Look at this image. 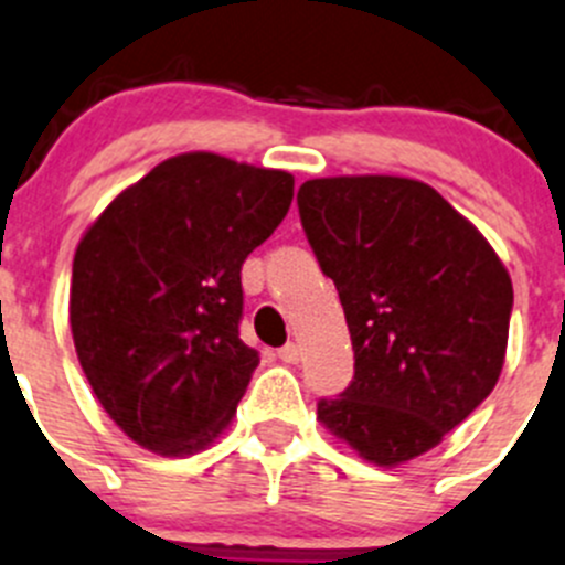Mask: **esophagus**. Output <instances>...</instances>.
I'll list each match as a JSON object with an SVG mask.
<instances>
[{
	"mask_svg": "<svg viewBox=\"0 0 565 565\" xmlns=\"http://www.w3.org/2000/svg\"><path fill=\"white\" fill-rule=\"evenodd\" d=\"M278 360L287 362V365H295L300 360V345L298 342H287L284 348H278Z\"/></svg>",
	"mask_w": 565,
	"mask_h": 565,
	"instance_id": "esophagus-1",
	"label": "esophagus"
}]
</instances>
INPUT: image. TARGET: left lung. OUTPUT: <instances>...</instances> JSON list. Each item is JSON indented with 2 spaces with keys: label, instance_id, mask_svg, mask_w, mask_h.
Here are the masks:
<instances>
[{
  "label": "left lung",
  "instance_id": "left-lung-1",
  "mask_svg": "<svg viewBox=\"0 0 565 565\" xmlns=\"http://www.w3.org/2000/svg\"><path fill=\"white\" fill-rule=\"evenodd\" d=\"M298 211L354 345V382L320 398V424L382 468L435 449L502 373L513 312L502 258L413 178H315Z\"/></svg>",
  "mask_w": 565,
  "mask_h": 565
}]
</instances>
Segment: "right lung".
<instances>
[{
    "mask_svg": "<svg viewBox=\"0 0 565 565\" xmlns=\"http://www.w3.org/2000/svg\"><path fill=\"white\" fill-rule=\"evenodd\" d=\"M295 178L183 152L110 200L72 265L68 323L119 429L183 457L231 424L258 365L239 340L242 265L287 217Z\"/></svg>",
    "mask_w": 565,
    "mask_h": 565,
    "instance_id": "right-lung-1",
    "label": "right lung"
}]
</instances>
